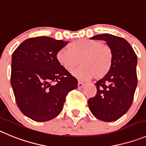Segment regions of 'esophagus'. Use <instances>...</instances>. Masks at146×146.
Masks as SVG:
<instances>
[{
  "label": "esophagus",
  "instance_id": "esophagus-1",
  "mask_svg": "<svg viewBox=\"0 0 146 146\" xmlns=\"http://www.w3.org/2000/svg\"><path fill=\"white\" fill-rule=\"evenodd\" d=\"M84 86H85V84L81 82V81H78V88H82Z\"/></svg>",
  "mask_w": 146,
  "mask_h": 146
}]
</instances>
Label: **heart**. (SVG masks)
<instances>
[{
    "label": "heart",
    "mask_w": 146,
    "mask_h": 146,
    "mask_svg": "<svg viewBox=\"0 0 146 146\" xmlns=\"http://www.w3.org/2000/svg\"><path fill=\"white\" fill-rule=\"evenodd\" d=\"M56 59L67 71L72 72L79 66L76 75L82 79H89L94 76L100 79L111 70L113 63L112 50L100 41L82 38L70 44V50L61 48L57 52Z\"/></svg>",
    "instance_id": "b5f03b06"
}]
</instances>
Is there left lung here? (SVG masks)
I'll return each mask as SVG.
<instances>
[{
    "label": "left lung",
    "mask_w": 146,
    "mask_h": 146,
    "mask_svg": "<svg viewBox=\"0 0 146 146\" xmlns=\"http://www.w3.org/2000/svg\"><path fill=\"white\" fill-rule=\"evenodd\" d=\"M106 41L113 52L110 73L95 84L96 94L88 101L94 116L104 122L119 119L133 104L137 84V55L131 45L122 37L103 34L91 38Z\"/></svg>",
    "instance_id": "8db88e82"
}]
</instances>
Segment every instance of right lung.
Listing matches in <instances>:
<instances>
[{"label": "right lung", "mask_w": 146, "mask_h": 146, "mask_svg": "<svg viewBox=\"0 0 146 146\" xmlns=\"http://www.w3.org/2000/svg\"><path fill=\"white\" fill-rule=\"evenodd\" d=\"M68 42L49 36L29 38L12 54L11 84L21 112L36 122L56 117L77 79L60 65L56 53Z\"/></svg>", "instance_id": "right-lung-1"}]
</instances>
